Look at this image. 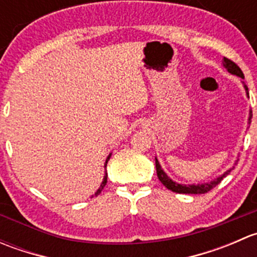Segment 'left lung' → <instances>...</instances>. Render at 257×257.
<instances>
[{
	"label": "left lung",
	"mask_w": 257,
	"mask_h": 257,
	"mask_svg": "<svg viewBox=\"0 0 257 257\" xmlns=\"http://www.w3.org/2000/svg\"><path fill=\"white\" fill-rule=\"evenodd\" d=\"M222 64H224V67L227 69V72H229V73L235 74V76L240 77V78H243V73H242V71L240 69V67L237 66L236 63H234L231 59L224 57ZM245 89H246V94L248 95L247 87H246V85H245ZM251 118H252V112L250 110V114H248V124L251 123ZM155 168H157L158 178H159V180L162 181L163 185H164L165 188L169 189V190L174 191V193H179V194H205V193H208V191L211 190L212 188H215V186H216L217 184L222 180V179L226 177L230 172H231V169L227 170V172H225L224 174L220 175L219 178L214 179V180L209 181V183L198 184V185H195V184H193V185H184V184L175 183V181H173L172 179L165 174L164 170H163L162 167H160V164H159V162H158L157 158H155Z\"/></svg>",
	"instance_id": "1"
}]
</instances>
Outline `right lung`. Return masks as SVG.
Masks as SVG:
<instances>
[{"instance_id":"obj_1","label":"right lung","mask_w":257,"mask_h":257,"mask_svg":"<svg viewBox=\"0 0 257 257\" xmlns=\"http://www.w3.org/2000/svg\"><path fill=\"white\" fill-rule=\"evenodd\" d=\"M109 158H110V154H109V155H108L107 160H105V164H104V167H105V168H107V163H108V160H109ZM107 177H108V175H107V173H105L104 178H103V181H102V184H100L99 189H98V190H97V191H95V194H94V195H98V194H99V193H100V191H102V190H103V188H104V186H105V184H107Z\"/></svg>"}]
</instances>
